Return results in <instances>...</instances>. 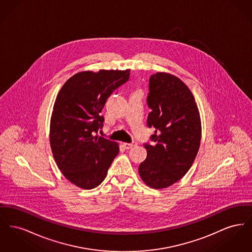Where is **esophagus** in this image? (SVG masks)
Listing matches in <instances>:
<instances>
[{
    "label": "esophagus",
    "instance_id": "34e87169",
    "mask_svg": "<svg viewBox=\"0 0 252 252\" xmlns=\"http://www.w3.org/2000/svg\"><path fill=\"white\" fill-rule=\"evenodd\" d=\"M123 145L126 149H130L133 146H136L137 143L136 142H132L131 144H127V143H123Z\"/></svg>",
    "mask_w": 252,
    "mask_h": 252
}]
</instances>
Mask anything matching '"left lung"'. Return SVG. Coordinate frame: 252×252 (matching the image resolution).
Here are the masks:
<instances>
[{
  "label": "left lung",
  "mask_w": 252,
  "mask_h": 252,
  "mask_svg": "<svg viewBox=\"0 0 252 252\" xmlns=\"http://www.w3.org/2000/svg\"><path fill=\"white\" fill-rule=\"evenodd\" d=\"M147 126L155 127L152 145L144 144L145 160L139 166L144 183L163 189L178 182L192 166L201 140V120L194 97L179 77L157 72L149 79Z\"/></svg>",
  "instance_id": "8db88e82"
}]
</instances>
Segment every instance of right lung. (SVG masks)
<instances>
[{"label":"right lung","mask_w":252,"mask_h":252,"mask_svg":"<svg viewBox=\"0 0 252 252\" xmlns=\"http://www.w3.org/2000/svg\"><path fill=\"white\" fill-rule=\"evenodd\" d=\"M130 70L85 71L70 77L56 98L50 122V145L63 176L91 190L105 180L119 144L97 135L101 114L113 91L126 83Z\"/></svg>","instance_id":"add662e5"}]
</instances>
